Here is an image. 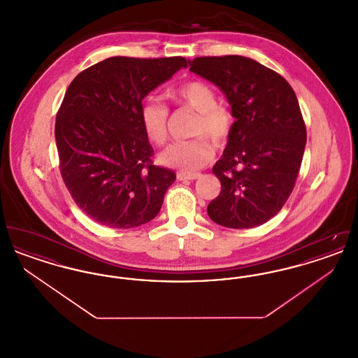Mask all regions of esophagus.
<instances>
[{
  "label": "esophagus",
  "mask_w": 358,
  "mask_h": 358,
  "mask_svg": "<svg viewBox=\"0 0 358 358\" xmlns=\"http://www.w3.org/2000/svg\"><path fill=\"white\" fill-rule=\"evenodd\" d=\"M200 176H201L200 173H182V171L177 173V178H178L180 181H185V180L193 181V180H197Z\"/></svg>",
  "instance_id": "obj_1"
}]
</instances>
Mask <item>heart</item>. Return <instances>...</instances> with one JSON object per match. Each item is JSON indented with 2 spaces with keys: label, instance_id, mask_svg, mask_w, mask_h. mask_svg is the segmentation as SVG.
<instances>
[{
  "label": "heart",
  "instance_id": "1",
  "mask_svg": "<svg viewBox=\"0 0 358 358\" xmlns=\"http://www.w3.org/2000/svg\"><path fill=\"white\" fill-rule=\"evenodd\" d=\"M173 102L196 111L189 141L176 142L158 155L159 162L171 169L190 173L203 168L213 157V146L222 145L232 133L234 114L228 106L217 102V94L212 85L203 80H187L168 92ZM141 126L146 138L154 145H164L169 130V108L154 99L142 103L139 113ZM199 136L197 137L196 136Z\"/></svg>",
  "mask_w": 358,
  "mask_h": 358
}]
</instances>
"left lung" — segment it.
Listing matches in <instances>:
<instances>
[{
  "label": "left lung",
  "instance_id": "8db88e82",
  "mask_svg": "<svg viewBox=\"0 0 358 358\" xmlns=\"http://www.w3.org/2000/svg\"><path fill=\"white\" fill-rule=\"evenodd\" d=\"M189 66L222 90L236 120L212 169L222 192L208 215L227 228L262 225L286 204L301 169L306 126L296 95L283 76L250 57H196Z\"/></svg>",
  "mask_w": 358,
  "mask_h": 358
}]
</instances>
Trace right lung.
Wrapping results in <instances>:
<instances>
[{"label": "right lung", "mask_w": 358, "mask_h": 358, "mask_svg": "<svg viewBox=\"0 0 358 358\" xmlns=\"http://www.w3.org/2000/svg\"><path fill=\"white\" fill-rule=\"evenodd\" d=\"M182 67L184 57L114 56L82 71L56 115L60 173L94 222L134 228L158 215L176 173L154 165L139 113L143 98Z\"/></svg>", "instance_id": "add662e5"}]
</instances>
